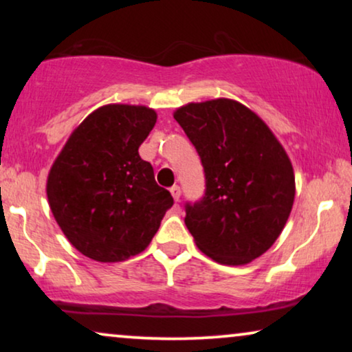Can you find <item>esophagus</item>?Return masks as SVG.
<instances>
[{
	"instance_id": "obj_1",
	"label": "esophagus",
	"mask_w": 352,
	"mask_h": 352,
	"mask_svg": "<svg viewBox=\"0 0 352 352\" xmlns=\"http://www.w3.org/2000/svg\"><path fill=\"white\" fill-rule=\"evenodd\" d=\"M170 192H171V195H173V199H175V201H179V199H181L179 186H173L171 189H170Z\"/></svg>"
}]
</instances>
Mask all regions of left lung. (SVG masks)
Listing matches in <instances>:
<instances>
[{
    "label": "left lung",
    "instance_id": "8db88e82",
    "mask_svg": "<svg viewBox=\"0 0 352 352\" xmlns=\"http://www.w3.org/2000/svg\"><path fill=\"white\" fill-rule=\"evenodd\" d=\"M173 117L205 168L204 200L186 208L195 245L226 266L252 263L272 247L292 213L290 157L264 120L239 100L189 102Z\"/></svg>",
    "mask_w": 352,
    "mask_h": 352
}]
</instances>
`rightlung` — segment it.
I'll use <instances>...</instances> for the list:
<instances>
[{
  "label": "right lung",
  "instance_id": "1",
  "mask_svg": "<svg viewBox=\"0 0 352 352\" xmlns=\"http://www.w3.org/2000/svg\"><path fill=\"white\" fill-rule=\"evenodd\" d=\"M155 123L157 112L146 105H102L72 131L47 173L56 223L94 261H126L142 253L173 206L171 194L139 155Z\"/></svg>",
  "mask_w": 352,
  "mask_h": 352
}]
</instances>
